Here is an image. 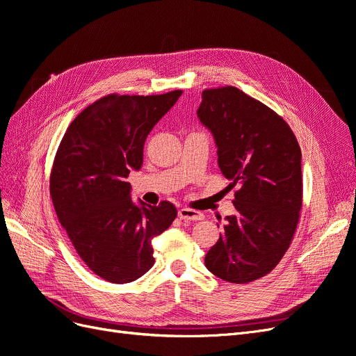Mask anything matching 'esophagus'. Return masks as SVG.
I'll return each instance as SVG.
<instances>
[{"instance_id": "1", "label": "esophagus", "mask_w": 356, "mask_h": 356, "mask_svg": "<svg viewBox=\"0 0 356 356\" xmlns=\"http://www.w3.org/2000/svg\"><path fill=\"white\" fill-rule=\"evenodd\" d=\"M178 217L181 220H186V221H200V220H203V213L188 209V208H181L178 211Z\"/></svg>"}]
</instances>
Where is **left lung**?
Here are the masks:
<instances>
[{"label":"left lung","instance_id":"obj_1","mask_svg":"<svg viewBox=\"0 0 356 356\" xmlns=\"http://www.w3.org/2000/svg\"><path fill=\"white\" fill-rule=\"evenodd\" d=\"M232 181L234 215L204 257L222 281L248 284L270 273L293 241L303 202L301 149L281 115L238 88L207 89L197 110Z\"/></svg>","mask_w":356,"mask_h":356}]
</instances>
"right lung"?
<instances>
[{
  "label": "right lung",
  "instance_id": "right-lung-1",
  "mask_svg": "<svg viewBox=\"0 0 356 356\" xmlns=\"http://www.w3.org/2000/svg\"><path fill=\"white\" fill-rule=\"evenodd\" d=\"M181 93L104 96L74 118L59 144L53 207L81 260L108 282L127 284L148 272L152 241L177 218L169 202L135 203L126 178L141 169L148 134Z\"/></svg>",
  "mask_w": 356,
  "mask_h": 356
}]
</instances>
